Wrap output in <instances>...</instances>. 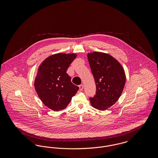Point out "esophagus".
Returning <instances> with one entry per match:
<instances>
[{
    "instance_id": "34e87169",
    "label": "esophagus",
    "mask_w": 158,
    "mask_h": 158,
    "mask_svg": "<svg viewBox=\"0 0 158 158\" xmlns=\"http://www.w3.org/2000/svg\"><path fill=\"white\" fill-rule=\"evenodd\" d=\"M79 88L80 90H82L83 88V86L82 85H80L79 86Z\"/></svg>"
}]
</instances>
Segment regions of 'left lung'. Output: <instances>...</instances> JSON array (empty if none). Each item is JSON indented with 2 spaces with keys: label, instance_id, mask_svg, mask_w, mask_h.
Masks as SVG:
<instances>
[{
  "label": "left lung",
  "instance_id": "1",
  "mask_svg": "<svg viewBox=\"0 0 158 158\" xmlns=\"http://www.w3.org/2000/svg\"><path fill=\"white\" fill-rule=\"evenodd\" d=\"M90 69L96 84V94L89 98L92 106L105 110L120 97L126 83L125 71L118 61L108 53H88Z\"/></svg>",
  "mask_w": 158,
  "mask_h": 158
}]
</instances>
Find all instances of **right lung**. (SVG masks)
<instances>
[{"label":"right lung","instance_id":"right-lung-1","mask_svg":"<svg viewBox=\"0 0 158 158\" xmlns=\"http://www.w3.org/2000/svg\"><path fill=\"white\" fill-rule=\"evenodd\" d=\"M76 56V53L54 54L46 58L38 69L35 89L42 102L54 111L66 108L79 89L66 73Z\"/></svg>","mask_w":158,"mask_h":158}]
</instances>
